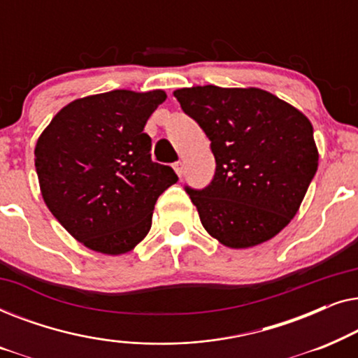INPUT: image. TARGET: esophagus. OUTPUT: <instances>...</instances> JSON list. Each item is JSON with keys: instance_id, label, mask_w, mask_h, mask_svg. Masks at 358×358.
I'll return each mask as SVG.
<instances>
[{"instance_id": "34e87169", "label": "esophagus", "mask_w": 358, "mask_h": 358, "mask_svg": "<svg viewBox=\"0 0 358 358\" xmlns=\"http://www.w3.org/2000/svg\"><path fill=\"white\" fill-rule=\"evenodd\" d=\"M173 168L176 171V174H178L179 178H182V173H184V163H182V161H176V163L173 164Z\"/></svg>"}]
</instances>
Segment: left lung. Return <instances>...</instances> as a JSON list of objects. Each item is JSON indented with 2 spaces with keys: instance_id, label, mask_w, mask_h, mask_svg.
I'll use <instances>...</instances> for the list:
<instances>
[{
  "instance_id": "left-lung-1",
  "label": "left lung",
  "mask_w": 358,
  "mask_h": 358,
  "mask_svg": "<svg viewBox=\"0 0 358 358\" xmlns=\"http://www.w3.org/2000/svg\"><path fill=\"white\" fill-rule=\"evenodd\" d=\"M174 96L212 141L217 163L207 187L185 185L203 228L234 249L280 233L317 169L311 122L257 87L195 86Z\"/></svg>"
}]
</instances>
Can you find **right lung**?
I'll return each instance as SVG.
<instances>
[{"label":"right lung","instance_id":"right-lung-1","mask_svg":"<svg viewBox=\"0 0 358 358\" xmlns=\"http://www.w3.org/2000/svg\"><path fill=\"white\" fill-rule=\"evenodd\" d=\"M161 90H115L76 99L53 117L36 145L42 197L62 227L92 251L129 252L148 234L155 203L178 182L151 159L146 120Z\"/></svg>","mask_w":358,"mask_h":358}]
</instances>
